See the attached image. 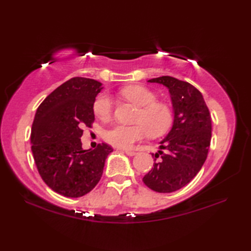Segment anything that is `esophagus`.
I'll return each mask as SVG.
<instances>
[{"label":"esophagus","instance_id":"34e87169","mask_svg":"<svg viewBox=\"0 0 251 251\" xmlns=\"http://www.w3.org/2000/svg\"><path fill=\"white\" fill-rule=\"evenodd\" d=\"M123 152L126 153L128 156H134L135 154H136L135 151H131V150H123Z\"/></svg>","mask_w":251,"mask_h":251}]
</instances>
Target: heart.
I'll list each match as a JSON object with an SVG mask.
<instances>
[{
  "label": "heart",
  "mask_w": 251,
  "mask_h": 251,
  "mask_svg": "<svg viewBox=\"0 0 251 251\" xmlns=\"http://www.w3.org/2000/svg\"><path fill=\"white\" fill-rule=\"evenodd\" d=\"M123 98L139 106L135 123L127 126L114 124L103 131V138L111 145L119 148H130L135 142L147 137L159 136L166 132L173 123V110L164 101L156 100V94L143 85H129L120 90ZM94 113L101 120L109 119L112 114V99L102 93L94 101Z\"/></svg>",
  "instance_id": "b5f03b06"
}]
</instances>
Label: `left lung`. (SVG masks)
<instances>
[{
    "label": "left lung",
    "instance_id": "1",
    "mask_svg": "<svg viewBox=\"0 0 251 251\" xmlns=\"http://www.w3.org/2000/svg\"><path fill=\"white\" fill-rule=\"evenodd\" d=\"M167 87L174 109L173 127L152 154L153 164L142 181L158 193H172L188 184L204 165L211 139V117L202 95L188 82L172 76L149 79Z\"/></svg>",
    "mask_w": 251,
    "mask_h": 251
}]
</instances>
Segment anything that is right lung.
Masks as SVG:
<instances>
[{
  "label": "right lung",
  "instance_id": "1",
  "mask_svg": "<svg viewBox=\"0 0 251 251\" xmlns=\"http://www.w3.org/2000/svg\"><path fill=\"white\" fill-rule=\"evenodd\" d=\"M98 81L73 77L57 87L36 110L31 128V150L39 174L56 193L81 197L102 176L105 158L113 151L106 143L83 150V127L95 121L94 101L102 89Z\"/></svg>",
  "mask_w": 251,
  "mask_h": 251
}]
</instances>
